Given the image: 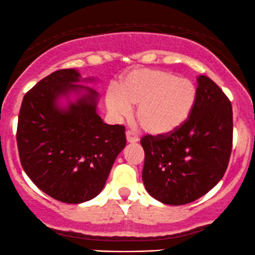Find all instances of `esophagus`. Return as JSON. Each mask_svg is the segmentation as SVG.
Instances as JSON below:
<instances>
[{
  "mask_svg": "<svg viewBox=\"0 0 255 255\" xmlns=\"http://www.w3.org/2000/svg\"><path fill=\"white\" fill-rule=\"evenodd\" d=\"M127 139H128V143H136V142L139 141L138 136H137L135 132H132V131H130V130L127 131Z\"/></svg>",
  "mask_w": 255,
  "mask_h": 255,
  "instance_id": "1",
  "label": "esophagus"
}]
</instances>
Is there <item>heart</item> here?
Masks as SVG:
<instances>
[{
	"label": "heart",
	"instance_id": "obj_1",
	"mask_svg": "<svg viewBox=\"0 0 255 255\" xmlns=\"http://www.w3.org/2000/svg\"><path fill=\"white\" fill-rule=\"evenodd\" d=\"M197 99L194 83L164 70L139 68L131 71L118 89L106 94V106L116 118L127 117L137 105L136 117L145 132L166 136L189 119Z\"/></svg>",
	"mask_w": 255,
	"mask_h": 255
}]
</instances>
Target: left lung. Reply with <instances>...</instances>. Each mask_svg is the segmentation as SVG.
Instances as JSON below:
<instances>
[{"mask_svg":"<svg viewBox=\"0 0 255 255\" xmlns=\"http://www.w3.org/2000/svg\"><path fill=\"white\" fill-rule=\"evenodd\" d=\"M189 119L166 136H144L142 179L150 196L179 206L204 196L223 178L233 148V107L222 89L197 77Z\"/></svg>","mask_w":255,"mask_h":255,"instance_id":"obj_1","label":"left lung"}]
</instances>
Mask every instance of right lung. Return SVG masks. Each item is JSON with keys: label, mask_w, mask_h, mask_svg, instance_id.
I'll return each mask as SVG.
<instances>
[{"label": "right lung", "mask_w": 255, "mask_h": 255, "mask_svg": "<svg viewBox=\"0 0 255 255\" xmlns=\"http://www.w3.org/2000/svg\"><path fill=\"white\" fill-rule=\"evenodd\" d=\"M74 68L39 81L22 100L16 142L20 162L37 187L65 202L82 204L104 189L127 145L125 128L107 125L97 113L99 93L79 83Z\"/></svg>", "instance_id": "add662e5"}]
</instances>
